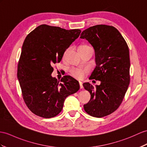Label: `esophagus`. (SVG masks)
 Instances as JSON below:
<instances>
[{"label":"esophagus","instance_id":"1","mask_svg":"<svg viewBox=\"0 0 147 147\" xmlns=\"http://www.w3.org/2000/svg\"><path fill=\"white\" fill-rule=\"evenodd\" d=\"M79 85H80V89H82V88H83V85H82V82H79Z\"/></svg>","mask_w":147,"mask_h":147}]
</instances>
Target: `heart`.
<instances>
[{
  "label": "heart",
  "mask_w": 147,
  "mask_h": 147,
  "mask_svg": "<svg viewBox=\"0 0 147 147\" xmlns=\"http://www.w3.org/2000/svg\"><path fill=\"white\" fill-rule=\"evenodd\" d=\"M90 47L87 45H81L78 47V51L80 53H82L83 52L87 51V50L90 49ZM69 49H67L63 53V59H65L67 57L68 52H69ZM88 70L87 69H79V68H73L70 70V74L73 77L77 78V79H81L84 77L85 74L87 73Z\"/></svg>",
  "instance_id": "obj_1"
}]
</instances>
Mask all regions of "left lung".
Returning <instances> with one entry per match:
<instances>
[{
  "mask_svg": "<svg viewBox=\"0 0 147 147\" xmlns=\"http://www.w3.org/2000/svg\"><path fill=\"white\" fill-rule=\"evenodd\" d=\"M80 38L88 40L95 52L96 65L89 78L101 82L96 88L88 82L83 84L91 95L84 110L92 117H105L120 107L129 85V49L119 31L107 25L89 27Z\"/></svg>",
  "mask_w": 147,
  "mask_h": 147,
  "instance_id": "left-lung-1",
  "label": "left lung"
}]
</instances>
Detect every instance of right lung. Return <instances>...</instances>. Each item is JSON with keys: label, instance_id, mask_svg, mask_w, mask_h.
Segmentation results:
<instances>
[{"label": "right lung", "instance_id": "right-lung-1", "mask_svg": "<svg viewBox=\"0 0 147 147\" xmlns=\"http://www.w3.org/2000/svg\"><path fill=\"white\" fill-rule=\"evenodd\" d=\"M79 29L66 30L42 24L27 35L17 66V77L24 101L31 112L45 119L61 112L67 96L80 88L69 76L60 81L51 76L66 49L79 37Z\"/></svg>", "mask_w": 147, "mask_h": 147}]
</instances>
